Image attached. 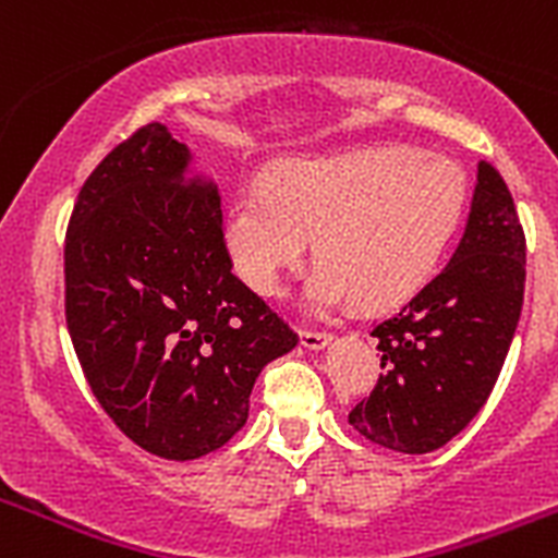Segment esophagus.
Returning <instances> with one entry per match:
<instances>
[{
  "label": "esophagus",
  "instance_id": "1",
  "mask_svg": "<svg viewBox=\"0 0 558 558\" xmlns=\"http://www.w3.org/2000/svg\"><path fill=\"white\" fill-rule=\"evenodd\" d=\"M332 340L329 332H315V329H302V347L307 349H324Z\"/></svg>",
  "mask_w": 558,
  "mask_h": 558
}]
</instances>
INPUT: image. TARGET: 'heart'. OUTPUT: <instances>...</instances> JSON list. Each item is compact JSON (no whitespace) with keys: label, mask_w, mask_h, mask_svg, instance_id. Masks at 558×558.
Masks as SVG:
<instances>
[{"label":"heart","mask_w":558,"mask_h":558,"mask_svg":"<svg viewBox=\"0 0 558 558\" xmlns=\"http://www.w3.org/2000/svg\"><path fill=\"white\" fill-rule=\"evenodd\" d=\"M463 209L466 175L456 161L379 147L276 167L265 184L234 195L226 243L248 288L279 295L318 234L322 263L304 288L307 307L327 313L354 299L386 307L430 279Z\"/></svg>","instance_id":"heart-1"}]
</instances>
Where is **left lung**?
I'll return each mask as SVG.
<instances>
[{
  "label": "left lung",
  "instance_id": "obj_1",
  "mask_svg": "<svg viewBox=\"0 0 558 558\" xmlns=\"http://www.w3.org/2000/svg\"><path fill=\"white\" fill-rule=\"evenodd\" d=\"M525 293V231L500 172L481 161L466 229L441 274L372 329L383 374L349 425L397 452L445 447L486 405Z\"/></svg>",
  "mask_w": 558,
  "mask_h": 558
}]
</instances>
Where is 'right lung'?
<instances>
[{
    "label": "right lung",
    "instance_id": "add662e5",
    "mask_svg": "<svg viewBox=\"0 0 558 558\" xmlns=\"http://www.w3.org/2000/svg\"><path fill=\"white\" fill-rule=\"evenodd\" d=\"M150 122L81 186L63 243L66 327L102 411L167 461L223 447L299 335L231 274L215 184Z\"/></svg>",
    "mask_w": 558,
    "mask_h": 558
}]
</instances>
